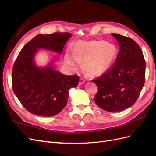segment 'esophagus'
I'll use <instances>...</instances> for the list:
<instances>
[{"label": "esophagus", "mask_w": 156, "mask_h": 156, "mask_svg": "<svg viewBox=\"0 0 156 156\" xmlns=\"http://www.w3.org/2000/svg\"><path fill=\"white\" fill-rule=\"evenodd\" d=\"M84 82H85L84 79L83 78H81L80 79V81H79V85L83 84H84Z\"/></svg>", "instance_id": "obj_1"}]
</instances>
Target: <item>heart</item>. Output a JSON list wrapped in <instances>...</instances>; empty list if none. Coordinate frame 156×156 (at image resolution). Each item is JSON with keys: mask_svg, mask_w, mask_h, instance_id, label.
I'll return each mask as SVG.
<instances>
[{"mask_svg": "<svg viewBox=\"0 0 156 156\" xmlns=\"http://www.w3.org/2000/svg\"><path fill=\"white\" fill-rule=\"evenodd\" d=\"M117 55L116 46L105 41H79L74 51H66L64 60L68 66L74 68L85 60L84 68L90 74H99L110 68Z\"/></svg>", "mask_w": 156, "mask_h": 156, "instance_id": "obj_1", "label": "heart"}]
</instances>
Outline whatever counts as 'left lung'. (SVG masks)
Here are the masks:
<instances>
[{"mask_svg":"<svg viewBox=\"0 0 156 156\" xmlns=\"http://www.w3.org/2000/svg\"><path fill=\"white\" fill-rule=\"evenodd\" d=\"M112 35L120 47L115 64L92 81L98 87L96 104L106 111L116 112L137 101L145 83V62L141 48L134 40L117 34Z\"/></svg>","mask_w":156,"mask_h":156,"instance_id":"left-lung-1","label":"left lung"}]
</instances>
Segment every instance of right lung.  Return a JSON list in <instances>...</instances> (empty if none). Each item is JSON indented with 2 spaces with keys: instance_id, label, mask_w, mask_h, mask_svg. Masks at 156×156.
I'll return each instance as SVG.
<instances>
[{
  "instance_id": "add662e5",
  "label": "right lung",
  "mask_w": 156,
  "mask_h": 156,
  "mask_svg": "<svg viewBox=\"0 0 156 156\" xmlns=\"http://www.w3.org/2000/svg\"><path fill=\"white\" fill-rule=\"evenodd\" d=\"M71 37L69 33L39 34L20 51L12 71V90L22 105L31 113L51 117L60 112L68 102L69 90L78 86L79 76H66L54 69L49 63L38 68L34 58L38 49L61 54Z\"/></svg>"
}]
</instances>
